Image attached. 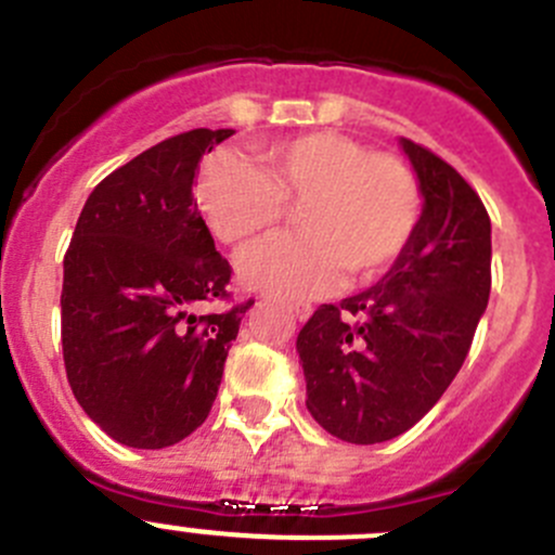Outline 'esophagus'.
I'll use <instances>...</instances> for the list:
<instances>
[{
  "label": "esophagus",
  "instance_id": "esophagus-1",
  "mask_svg": "<svg viewBox=\"0 0 555 555\" xmlns=\"http://www.w3.org/2000/svg\"><path fill=\"white\" fill-rule=\"evenodd\" d=\"M293 311H295V317H298V320L304 322V320H309L311 306H309V304H295V306H293Z\"/></svg>",
  "mask_w": 555,
  "mask_h": 555
}]
</instances>
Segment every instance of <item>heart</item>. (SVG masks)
Returning <instances> with one entry per match:
<instances>
[{
  "label": "heart",
  "instance_id": "b5f03b06",
  "mask_svg": "<svg viewBox=\"0 0 555 555\" xmlns=\"http://www.w3.org/2000/svg\"><path fill=\"white\" fill-rule=\"evenodd\" d=\"M197 203L222 244L241 246L276 228L287 208L300 233L238 257L241 282L282 298H317L376 276L403 251L421 217L412 170L341 132H311L273 146L262 168L217 154L203 165Z\"/></svg>",
  "mask_w": 555,
  "mask_h": 555
}]
</instances>
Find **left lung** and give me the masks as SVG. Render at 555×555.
Masks as SVG:
<instances>
[{"label":"left lung","instance_id":"left-lung-1","mask_svg":"<svg viewBox=\"0 0 555 555\" xmlns=\"http://www.w3.org/2000/svg\"><path fill=\"white\" fill-rule=\"evenodd\" d=\"M426 197L390 271L341 304H322L298 333L306 406L333 437H401L464 365L491 295V217L469 181L401 138Z\"/></svg>","mask_w":555,"mask_h":555}]
</instances>
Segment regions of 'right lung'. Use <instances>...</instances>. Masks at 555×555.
Returning <instances> with one entry per match:
<instances>
[{
    "label": "right lung",
    "instance_id": "add662e5",
    "mask_svg": "<svg viewBox=\"0 0 555 555\" xmlns=\"http://www.w3.org/2000/svg\"><path fill=\"white\" fill-rule=\"evenodd\" d=\"M233 129H190L94 186L64 255L62 349L69 387L111 439L138 450L181 442L206 423L241 317L230 262L197 211L203 154Z\"/></svg>",
    "mask_w": 555,
    "mask_h": 555
}]
</instances>
